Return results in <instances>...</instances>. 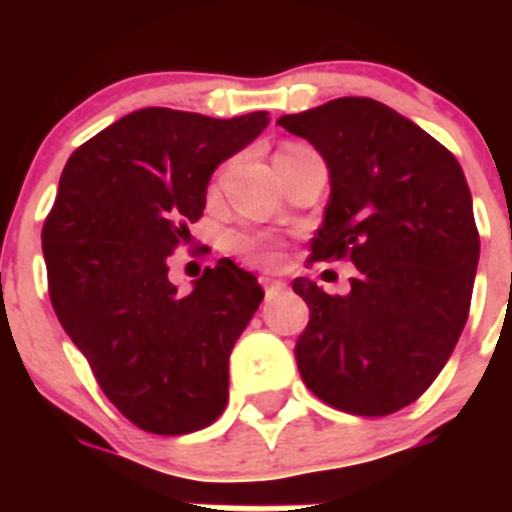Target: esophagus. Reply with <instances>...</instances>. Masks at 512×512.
Returning <instances> with one entry per match:
<instances>
[{
	"mask_svg": "<svg viewBox=\"0 0 512 512\" xmlns=\"http://www.w3.org/2000/svg\"><path fill=\"white\" fill-rule=\"evenodd\" d=\"M287 289V284L279 282V279H264V292H266V300H274L279 297Z\"/></svg>",
	"mask_w": 512,
	"mask_h": 512,
	"instance_id": "esophagus-1",
	"label": "esophagus"
}]
</instances>
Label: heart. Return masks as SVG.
Listing matches in <instances>:
<instances>
[{"label": "heart", "mask_w": 512, "mask_h": 512, "mask_svg": "<svg viewBox=\"0 0 512 512\" xmlns=\"http://www.w3.org/2000/svg\"><path fill=\"white\" fill-rule=\"evenodd\" d=\"M235 251L246 253L248 259L259 261V264H266V261L274 259V243L266 238V235H248L241 233L233 238Z\"/></svg>", "instance_id": "heart-1"}]
</instances>
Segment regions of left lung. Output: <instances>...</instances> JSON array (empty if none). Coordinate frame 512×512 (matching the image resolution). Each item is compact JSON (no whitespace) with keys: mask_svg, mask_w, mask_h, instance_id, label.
Listing matches in <instances>:
<instances>
[{"mask_svg":"<svg viewBox=\"0 0 512 512\" xmlns=\"http://www.w3.org/2000/svg\"><path fill=\"white\" fill-rule=\"evenodd\" d=\"M330 176L312 261H354L348 295L297 277L310 307L295 359L312 395L351 415L418 400L459 341L479 261L472 194L459 161L387 104L341 97L279 117Z\"/></svg>","mask_w":512,"mask_h":512,"instance_id":"left-lung-1","label":"left lung"}]
</instances>
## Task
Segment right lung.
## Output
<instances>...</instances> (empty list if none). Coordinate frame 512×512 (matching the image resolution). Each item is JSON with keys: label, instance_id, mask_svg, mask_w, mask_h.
<instances>
[{"label": "right lung", "instance_id": "1", "mask_svg": "<svg viewBox=\"0 0 512 512\" xmlns=\"http://www.w3.org/2000/svg\"><path fill=\"white\" fill-rule=\"evenodd\" d=\"M266 125V112L146 107L76 148L61 174L43 225L53 310L104 395L148 433L184 436L225 410L230 351L264 289L220 259L179 295L166 261L202 217L212 171Z\"/></svg>", "mask_w": 512, "mask_h": 512}]
</instances>
